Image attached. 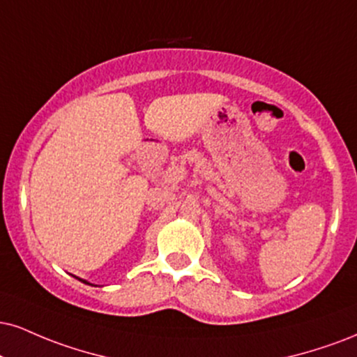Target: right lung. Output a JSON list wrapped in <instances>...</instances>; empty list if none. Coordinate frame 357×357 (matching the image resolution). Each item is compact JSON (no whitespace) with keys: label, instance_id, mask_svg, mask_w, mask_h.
Here are the masks:
<instances>
[{"label":"right lung","instance_id":"right-lung-1","mask_svg":"<svg viewBox=\"0 0 357 357\" xmlns=\"http://www.w3.org/2000/svg\"><path fill=\"white\" fill-rule=\"evenodd\" d=\"M76 278V276H75ZM76 279H79V281L81 282H84V284H89V286H94V284H91V282H89V281H86V279H81V278H76Z\"/></svg>","mask_w":357,"mask_h":357}]
</instances>
